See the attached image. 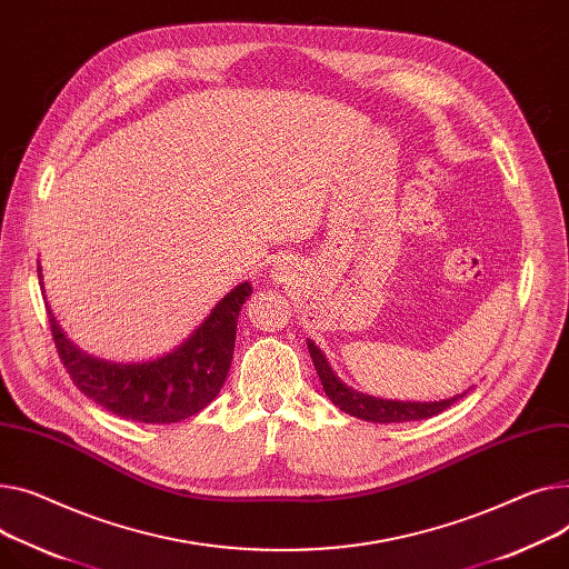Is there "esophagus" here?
I'll list each match as a JSON object with an SVG mask.
<instances>
[{
    "label": "esophagus",
    "mask_w": 569,
    "mask_h": 569,
    "mask_svg": "<svg viewBox=\"0 0 569 569\" xmlns=\"http://www.w3.org/2000/svg\"><path fill=\"white\" fill-rule=\"evenodd\" d=\"M274 277H277V279L283 277V268H274Z\"/></svg>",
    "instance_id": "obj_1"
}]
</instances>
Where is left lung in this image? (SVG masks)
I'll return each instance as SVG.
<instances>
[{
	"label": "left lung",
	"instance_id": "1",
	"mask_svg": "<svg viewBox=\"0 0 569 569\" xmlns=\"http://www.w3.org/2000/svg\"><path fill=\"white\" fill-rule=\"evenodd\" d=\"M313 366L318 370V377L322 382V389L327 393V398L343 409L346 413L355 416V419L361 421H372V423H407V421H421V419H432V416L441 413L443 409H448L450 405H456L458 400H462L469 389L465 393H458L446 400H430V402H411V400H389V398H375L368 393H361L352 387H348L340 377L331 370L327 357L322 355V350L313 343L309 338L307 340Z\"/></svg>",
	"mask_w": 569,
	"mask_h": 569
}]
</instances>
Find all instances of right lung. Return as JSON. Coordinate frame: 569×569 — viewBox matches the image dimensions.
Returning <instances> with one entry per match:
<instances>
[{"mask_svg": "<svg viewBox=\"0 0 569 569\" xmlns=\"http://www.w3.org/2000/svg\"><path fill=\"white\" fill-rule=\"evenodd\" d=\"M38 279L43 286L41 264ZM251 295L244 281L226 292L208 318L180 346L148 361H109L80 350L59 327L48 307L57 352L72 385L107 411L137 423H178L208 407L231 370L236 329Z\"/></svg>", "mask_w": 569, "mask_h": 569, "instance_id": "obj_1", "label": "right lung"}]
</instances>
